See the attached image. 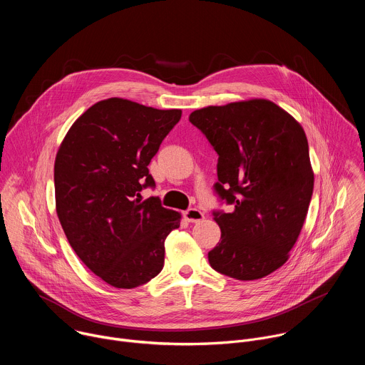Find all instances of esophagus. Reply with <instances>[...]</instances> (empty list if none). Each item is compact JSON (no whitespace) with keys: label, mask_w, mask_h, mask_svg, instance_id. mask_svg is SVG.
<instances>
[{"label":"esophagus","mask_w":365,"mask_h":365,"mask_svg":"<svg viewBox=\"0 0 365 365\" xmlns=\"http://www.w3.org/2000/svg\"><path fill=\"white\" fill-rule=\"evenodd\" d=\"M183 217H185V220H186L187 222H200V221L205 218L203 212H200L199 210H196V207H192V210H187V211L183 214Z\"/></svg>","instance_id":"obj_1"}]
</instances>
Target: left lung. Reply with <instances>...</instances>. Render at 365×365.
<instances>
[{"label":"left lung","instance_id":"1","mask_svg":"<svg viewBox=\"0 0 365 365\" xmlns=\"http://www.w3.org/2000/svg\"><path fill=\"white\" fill-rule=\"evenodd\" d=\"M189 121L218 153L215 190L234 205L214 212L221 241L210 264L237 280L263 279L287 262L307 215L315 176L304 130L262 98L200 108Z\"/></svg>","mask_w":365,"mask_h":365}]
</instances>
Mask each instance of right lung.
I'll use <instances>...</instances> for the list:
<instances>
[{"label":"right lung","instance_id":"1","mask_svg":"<svg viewBox=\"0 0 365 365\" xmlns=\"http://www.w3.org/2000/svg\"><path fill=\"white\" fill-rule=\"evenodd\" d=\"M180 110H158L108 98L88 108L66 133L55 160L56 212L82 263L117 289H134L165 264V240L182 215L158 197L150 160Z\"/></svg>","mask_w":365,"mask_h":365}]
</instances>
